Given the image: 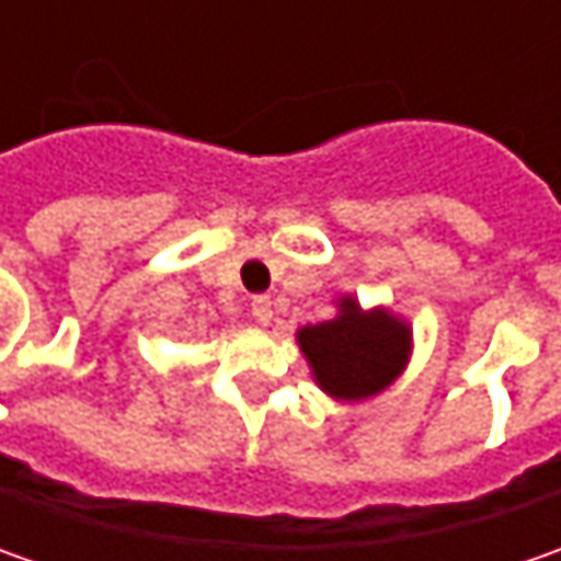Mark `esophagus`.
I'll use <instances>...</instances> for the list:
<instances>
[{"instance_id":"esophagus-1","label":"esophagus","mask_w":561,"mask_h":561,"mask_svg":"<svg viewBox=\"0 0 561 561\" xmlns=\"http://www.w3.org/2000/svg\"><path fill=\"white\" fill-rule=\"evenodd\" d=\"M252 318L265 328V324H271V318H274V309H271V299L268 296H255L252 299Z\"/></svg>"}]
</instances>
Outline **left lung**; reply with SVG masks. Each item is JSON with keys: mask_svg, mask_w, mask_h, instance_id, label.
<instances>
[{"mask_svg": "<svg viewBox=\"0 0 561 561\" xmlns=\"http://www.w3.org/2000/svg\"><path fill=\"white\" fill-rule=\"evenodd\" d=\"M312 380L336 402L383 393L412 358V324L387 306L362 309L353 293L336 296V314L296 331Z\"/></svg>", "mask_w": 561, "mask_h": 561, "instance_id": "1", "label": "left lung"}]
</instances>
